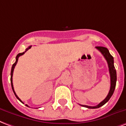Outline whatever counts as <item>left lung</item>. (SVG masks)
Masks as SVG:
<instances>
[{"mask_svg": "<svg viewBox=\"0 0 126 126\" xmlns=\"http://www.w3.org/2000/svg\"><path fill=\"white\" fill-rule=\"evenodd\" d=\"M95 47L103 54V56H104L105 60H107L108 67H109V71H110V79H111L110 80H111V87H110L109 93L107 94L106 98L103 101H102L99 104H98L96 106H88V105H80L82 107H87L89 109H97V108L101 107L103 105L105 104L110 99L111 97L113 94L115 88V85H116V80H117V74H116V70H115V68L114 67V64H113V63H114L113 58L110 54L109 50L107 49V48L105 47L97 46Z\"/></svg>", "mask_w": 126, "mask_h": 126, "instance_id": "obj_1", "label": "left lung"}]
</instances>
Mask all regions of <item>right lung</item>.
Returning a JSON list of instances; mask_svg holds the SVG:
<instances>
[{"label": "right lung", "mask_w": 126, "mask_h": 126, "mask_svg": "<svg viewBox=\"0 0 126 126\" xmlns=\"http://www.w3.org/2000/svg\"><path fill=\"white\" fill-rule=\"evenodd\" d=\"M31 47H32V46H31L28 47H27V49H25V52H27V50H28V49H30ZM25 52H23V53H19V54H17V56H16V61H15V62L14 64H13V66H12L11 72V82L12 89H13V92H14L15 95L16 96V98H17V99H19V101H20L21 102V103H23V102H22V101L21 99H19V97H18V96L16 95V93H15V91H14V88H13V70H14L15 67V66H16V63H17V62H18V59H19V56H22V55H23V54H25ZM26 105L27 107H29V106H28L27 105Z\"/></svg>", "instance_id": "add662e5"}]
</instances>
